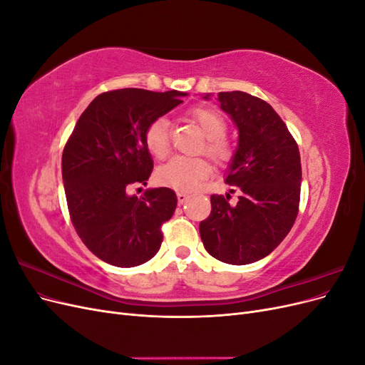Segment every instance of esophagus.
I'll return each mask as SVG.
<instances>
[{
  "mask_svg": "<svg viewBox=\"0 0 365 365\" xmlns=\"http://www.w3.org/2000/svg\"><path fill=\"white\" fill-rule=\"evenodd\" d=\"M176 197H178V202L182 204L187 201V197H189V195H187L185 192H176Z\"/></svg>",
  "mask_w": 365,
  "mask_h": 365,
  "instance_id": "34e87169",
  "label": "esophagus"
}]
</instances>
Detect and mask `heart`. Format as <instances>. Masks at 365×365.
Here are the masks:
<instances>
[{
  "label": "heart",
  "instance_id": "obj_1",
  "mask_svg": "<svg viewBox=\"0 0 365 365\" xmlns=\"http://www.w3.org/2000/svg\"><path fill=\"white\" fill-rule=\"evenodd\" d=\"M193 123L202 130L205 143L201 152H205L217 165H228L236 153L235 145L225 135L227 121L212 108H195L189 114ZM145 145L153 157L163 160L170 152L169 121L160 117L150 121L145 130ZM212 173V165L205 158L176 157L157 170V181L161 185L172 187L180 192H192L201 185Z\"/></svg>",
  "mask_w": 365,
  "mask_h": 365
}]
</instances>
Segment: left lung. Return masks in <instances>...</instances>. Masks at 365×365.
<instances>
[{"mask_svg": "<svg viewBox=\"0 0 365 365\" xmlns=\"http://www.w3.org/2000/svg\"><path fill=\"white\" fill-rule=\"evenodd\" d=\"M217 97L239 129V146L225 180L233 187L231 193L239 196L233 205L231 195H212V213L200 224V233L210 256L230 264H248L277 248L295 222L300 152L269 103L244 91Z\"/></svg>", "mask_w": 365, "mask_h": 365, "instance_id": "obj_1", "label": "left lung"}]
</instances>
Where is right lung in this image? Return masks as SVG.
<instances>
[{
    "instance_id": "add662e5",
    "label": "right lung",
    "mask_w": 365,
    "mask_h": 365,
    "mask_svg": "<svg viewBox=\"0 0 365 365\" xmlns=\"http://www.w3.org/2000/svg\"><path fill=\"white\" fill-rule=\"evenodd\" d=\"M184 96L140 88L102 93L65 143L62 180L73 227L94 256L114 267H137L161 247V227L176 208L175 192L160 187L137 197L128 189L146 185L153 169L146 128Z\"/></svg>"
}]
</instances>
